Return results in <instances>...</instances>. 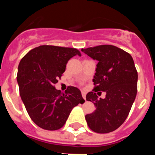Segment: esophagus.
<instances>
[{
    "label": "esophagus",
    "instance_id": "1",
    "mask_svg": "<svg viewBox=\"0 0 155 155\" xmlns=\"http://www.w3.org/2000/svg\"><path fill=\"white\" fill-rule=\"evenodd\" d=\"M81 94H82V97H83V98L86 100V94H85V92H84V91H81Z\"/></svg>",
    "mask_w": 155,
    "mask_h": 155
}]
</instances>
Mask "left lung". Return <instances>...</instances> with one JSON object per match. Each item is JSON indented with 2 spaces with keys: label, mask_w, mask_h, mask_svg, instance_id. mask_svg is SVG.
<instances>
[{
  "label": "left lung",
  "mask_w": 155,
  "mask_h": 155,
  "mask_svg": "<svg viewBox=\"0 0 155 155\" xmlns=\"http://www.w3.org/2000/svg\"><path fill=\"white\" fill-rule=\"evenodd\" d=\"M87 56L97 60L94 88L86 99L96 109L85 116L87 124L98 134L113 132L124 124L128 116L137 91V71L130 53L113 45L81 49ZM102 91L105 99L97 98Z\"/></svg>",
  "instance_id": "left-lung-1"
}]
</instances>
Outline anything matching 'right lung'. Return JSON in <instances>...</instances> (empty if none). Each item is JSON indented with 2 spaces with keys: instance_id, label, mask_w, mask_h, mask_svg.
<instances>
[{
  "instance_id": "right-lung-1",
  "label": "right lung",
  "mask_w": 155,
  "mask_h": 155,
  "mask_svg": "<svg viewBox=\"0 0 155 155\" xmlns=\"http://www.w3.org/2000/svg\"><path fill=\"white\" fill-rule=\"evenodd\" d=\"M76 55L81 54L75 48L42 45L30 50L19 63L20 96L30 118L40 128L61 129L72 109L84 103L78 87L68 86L64 93L55 88L68 61Z\"/></svg>"
}]
</instances>
